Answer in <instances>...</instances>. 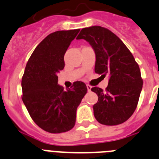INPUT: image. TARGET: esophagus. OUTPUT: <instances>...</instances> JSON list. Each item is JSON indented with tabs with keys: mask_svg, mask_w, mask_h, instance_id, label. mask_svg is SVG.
<instances>
[{
	"mask_svg": "<svg viewBox=\"0 0 159 159\" xmlns=\"http://www.w3.org/2000/svg\"><path fill=\"white\" fill-rule=\"evenodd\" d=\"M87 88H88V92H91V90H92V87L90 86V85H87Z\"/></svg>",
	"mask_w": 159,
	"mask_h": 159,
	"instance_id": "34e87169",
	"label": "esophagus"
}]
</instances>
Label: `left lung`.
Instances as JSON below:
<instances>
[{
  "mask_svg": "<svg viewBox=\"0 0 159 159\" xmlns=\"http://www.w3.org/2000/svg\"><path fill=\"white\" fill-rule=\"evenodd\" d=\"M76 39L88 41L95 51V72L109 77L106 91L92 88L99 98L93 106L95 118L107 126L124 123L135 111L143 88L133 55L116 34L100 26L84 28Z\"/></svg>",
  "mask_w": 159,
  "mask_h": 159,
  "instance_id": "8db88e82",
  "label": "left lung"
}]
</instances>
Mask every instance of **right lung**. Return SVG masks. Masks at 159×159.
I'll list each match as a JSON object with an SVG mask.
<instances>
[{
	"label": "right lung",
	"mask_w": 159,
	"mask_h": 159,
	"mask_svg": "<svg viewBox=\"0 0 159 159\" xmlns=\"http://www.w3.org/2000/svg\"><path fill=\"white\" fill-rule=\"evenodd\" d=\"M80 29L57 31L46 36L35 48L22 77V100L32 120L49 133L73 128L76 110L88 92L81 81L64 90L57 74L64 67V54Z\"/></svg>",
	"instance_id": "1"
}]
</instances>
